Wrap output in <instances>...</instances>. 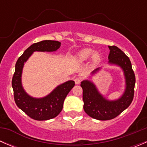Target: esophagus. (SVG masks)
<instances>
[{"mask_svg":"<svg viewBox=\"0 0 147 147\" xmlns=\"http://www.w3.org/2000/svg\"><path fill=\"white\" fill-rule=\"evenodd\" d=\"M74 80H75V84H79L81 82V81H82V79H81L80 78H75Z\"/></svg>","mask_w":147,"mask_h":147,"instance_id":"1","label":"esophagus"}]
</instances>
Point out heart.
Returning <instances> with one entry per match:
<instances>
[{"label":"heart","mask_w":147,"mask_h":147,"mask_svg":"<svg viewBox=\"0 0 147 147\" xmlns=\"http://www.w3.org/2000/svg\"><path fill=\"white\" fill-rule=\"evenodd\" d=\"M93 53V50L90 48H85L84 50H81L80 52H79L78 53V58L80 60H85L87 59H88L90 57L92 54ZM92 58L94 61H97L100 58V55L97 53H94L92 56Z\"/></svg>","instance_id":"1"}]
</instances>
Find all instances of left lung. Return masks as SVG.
<instances>
[{"mask_svg": "<svg viewBox=\"0 0 147 147\" xmlns=\"http://www.w3.org/2000/svg\"><path fill=\"white\" fill-rule=\"evenodd\" d=\"M109 63L119 65L123 69L126 79V90L117 100L109 101L98 92L93 83L88 80L81 82L84 110L87 115L98 120L112 119L125 110L132 102L134 94L135 75L129 58L117 46H109ZM96 69L93 72L97 70Z\"/></svg>", "mask_w": 147, "mask_h": 147, "instance_id": "left-lung-1", "label": "left lung"}]
</instances>
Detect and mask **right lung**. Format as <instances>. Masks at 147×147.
<instances>
[{
	"label": "right lung",
	"instance_id": "add662e5",
	"mask_svg": "<svg viewBox=\"0 0 147 147\" xmlns=\"http://www.w3.org/2000/svg\"><path fill=\"white\" fill-rule=\"evenodd\" d=\"M60 42L55 40H42L32 44L25 50L16 62L12 79L15 102L28 116L35 120L43 121L57 117L63 109L65 97L75 86V82L69 80L60 84L43 98H33L28 95L22 87L21 75L23 65L33 52L55 51L60 48Z\"/></svg>",
	"mask_w": 147,
	"mask_h": 147
}]
</instances>
